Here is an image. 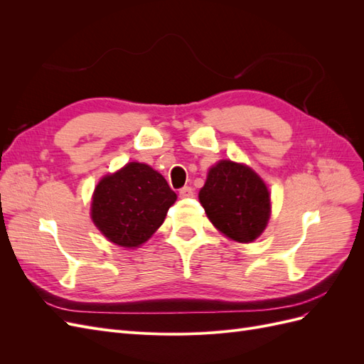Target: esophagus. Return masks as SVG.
<instances>
[{
	"label": "esophagus",
	"instance_id": "34e87169",
	"mask_svg": "<svg viewBox=\"0 0 364 364\" xmlns=\"http://www.w3.org/2000/svg\"><path fill=\"white\" fill-rule=\"evenodd\" d=\"M179 196H181V199H190V197L194 196V190L191 188V186H183V188L179 190Z\"/></svg>",
	"mask_w": 364,
	"mask_h": 364
}]
</instances>
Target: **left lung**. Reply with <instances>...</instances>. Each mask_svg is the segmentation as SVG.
Here are the masks:
<instances>
[{
  "instance_id": "8db88e82",
  "label": "left lung",
  "mask_w": 364,
  "mask_h": 364,
  "mask_svg": "<svg viewBox=\"0 0 364 364\" xmlns=\"http://www.w3.org/2000/svg\"><path fill=\"white\" fill-rule=\"evenodd\" d=\"M199 200L220 232L240 243L257 240L270 217L266 183L246 165L232 161H220L209 170Z\"/></svg>"
}]
</instances>
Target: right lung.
I'll use <instances>...</instances> for the list:
<instances>
[{"mask_svg": "<svg viewBox=\"0 0 364 364\" xmlns=\"http://www.w3.org/2000/svg\"><path fill=\"white\" fill-rule=\"evenodd\" d=\"M176 193L158 171L146 164L130 162L98 182L91 217L112 243L138 247L164 223Z\"/></svg>", "mask_w": 364, "mask_h": 364, "instance_id": "1", "label": "right lung"}]
</instances>
